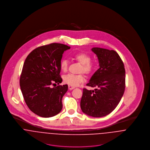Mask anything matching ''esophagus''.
Wrapping results in <instances>:
<instances>
[{"mask_svg": "<svg viewBox=\"0 0 150 150\" xmlns=\"http://www.w3.org/2000/svg\"><path fill=\"white\" fill-rule=\"evenodd\" d=\"M68 88H69V89H70V90H72V89H73L75 87H74V86H68Z\"/></svg>", "mask_w": 150, "mask_h": 150, "instance_id": "34e87169", "label": "esophagus"}]
</instances>
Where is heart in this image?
Segmentation results:
<instances>
[{"instance_id": "b5f03b06", "label": "heart", "mask_w": 150, "mask_h": 150, "mask_svg": "<svg viewBox=\"0 0 150 150\" xmlns=\"http://www.w3.org/2000/svg\"><path fill=\"white\" fill-rule=\"evenodd\" d=\"M74 59L81 64L80 68V72H84L86 74H91L96 69V64L91 61V57L89 55L84 52H80L74 55ZM60 67L63 72H66L68 69V61L64 59L61 61ZM64 83L71 86H77L83 83L85 80V77L83 73L79 74H68L64 76Z\"/></svg>"}]
</instances>
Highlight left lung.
Listing matches in <instances>:
<instances>
[{"instance_id":"obj_1","label":"left lung","mask_w":150,"mask_h":150,"mask_svg":"<svg viewBox=\"0 0 150 150\" xmlns=\"http://www.w3.org/2000/svg\"><path fill=\"white\" fill-rule=\"evenodd\" d=\"M100 67L86 86L93 90L83 88L80 106L83 112L94 117H104L112 112L120 103L125 88L124 64L114 50L95 47Z\"/></svg>"}]
</instances>
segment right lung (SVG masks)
<instances>
[{
  "instance_id": "add662e5",
  "label": "right lung",
  "mask_w": 150,
  "mask_h": 150,
  "mask_svg": "<svg viewBox=\"0 0 150 150\" xmlns=\"http://www.w3.org/2000/svg\"><path fill=\"white\" fill-rule=\"evenodd\" d=\"M70 48L60 43L42 45L33 50L24 62L20 79L22 93L28 107L40 117H53L62 108L68 86H51L62 83L60 64L64 52Z\"/></svg>"
}]
</instances>
